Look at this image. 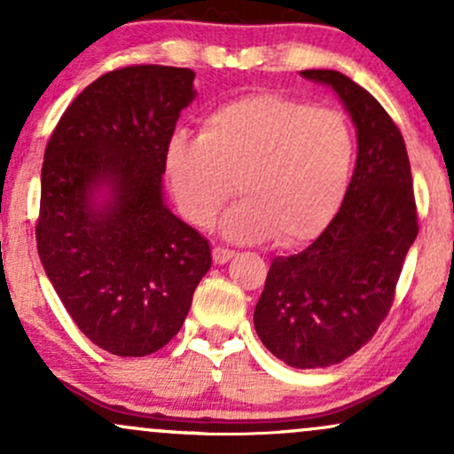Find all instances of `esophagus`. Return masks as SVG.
<instances>
[{
	"instance_id": "1",
	"label": "esophagus",
	"mask_w": 454,
	"mask_h": 454,
	"mask_svg": "<svg viewBox=\"0 0 454 454\" xmlns=\"http://www.w3.org/2000/svg\"><path fill=\"white\" fill-rule=\"evenodd\" d=\"M234 256H237V254H234L232 249L220 247V245H215V247H213V262L215 264H226L228 260H232Z\"/></svg>"
}]
</instances>
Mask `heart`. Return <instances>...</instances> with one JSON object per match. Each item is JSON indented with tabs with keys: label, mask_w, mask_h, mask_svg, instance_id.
<instances>
[{
	"label": "heart",
	"mask_w": 454,
	"mask_h": 454,
	"mask_svg": "<svg viewBox=\"0 0 454 454\" xmlns=\"http://www.w3.org/2000/svg\"><path fill=\"white\" fill-rule=\"evenodd\" d=\"M354 158L356 137L343 113L256 93L207 114L198 138H170L166 175L194 226L209 228L237 185L243 200L223 217V234L243 243L275 237L296 247L340 211Z\"/></svg>",
	"instance_id": "obj_1"
}]
</instances>
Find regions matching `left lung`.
Returning <instances> with one entry per match:
<instances>
[{"mask_svg":"<svg viewBox=\"0 0 454 454\" xmlns=\"http://www.w3.org/2000/svg\"><path fill=\"white\" fill-rule=\"evenodd\" d=\"M341 98L358 155L346 196L309 247L270 262L254 309L267 350L296 369L341 363L376 335L419 234L408 151L399 128L367 90L335 70H303Z\"/></svg>","mask_w":454,"mask_h":454,"instance_id":"left-lung-1","label":"left lung"}]
</instances>
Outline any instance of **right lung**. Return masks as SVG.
<instances>
[{"label": "right lung", "mask_w": 454, "mask_h": 454, "mask_svg": "<svg viewBox=\"0 0 454 454\" xmlns=\"http://www.w3.org/2000/svg\"><path fill=\"white\" fill-rule=\"evenodd\" d=\"M194 76L173 66L106 72L66 108L44 151L35 243L46 278L81 333L117 356L173 340L211 269L209 241L161 196Z\"/></svg>", "instance_id": "add662e5"}]
</instances>
